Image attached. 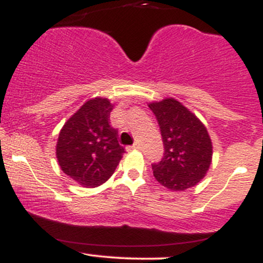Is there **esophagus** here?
Here are the masks:
<instances>
[{
	"mask_svg": "<svg viewBox=\"0 0 263 263\" xmlns=\"http://www.w3.org/2000/svg\"><path fill=\"white\" fill-rule=\"evenodd\" d=\"M141 147H140V143H135L134 146L131 147V149H140Z\"/></svg>",
	"mask_w": 263,
	"mask_h": 263,
	"instance_id": "esophagus-1",
	"label": "esophagus"
}]
</instances>
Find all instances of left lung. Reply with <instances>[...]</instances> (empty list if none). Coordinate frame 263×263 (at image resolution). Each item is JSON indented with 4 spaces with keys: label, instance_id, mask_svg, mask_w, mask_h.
Returning <instances> with one entry per match:
<instances>
[{
    "label": "left lung",
    "instance_id": "left-lung-1",
    "mask_svg": "<svg viewBox=\"0 0 263 263\" xmlns=\"http://www.w3.org/2000/svg\"><path fill=\"white\" fill-rule=\"evenodd\" d=\"M164 144L162 161L152 164L153 176L172 192L195 186L209 171L213 142L206 127L194 112L174 98L149 102Z\"/></svg>",
    "mask_w": 263,
    "mask_h": 263
}]
</instances>
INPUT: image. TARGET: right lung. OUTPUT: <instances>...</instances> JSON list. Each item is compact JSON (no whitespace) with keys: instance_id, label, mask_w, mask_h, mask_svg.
<instances>
[{"instance_id":"obj_1","label":"right lung","mask_w":263,"mask_h":263,"mask_svg":"<svg viewBox=\"0 0 263 263\" xmlns=\"http://www.w3.org/2000/svg\"><path fill=\"white\" fill-rule=\"evenodd\" d=\"M114 106L107 98L89 99L59 132L55 155L60 170L84 188L106 182L125 153L117 129L108 123Z\"/></svg>"}]
</instances>
